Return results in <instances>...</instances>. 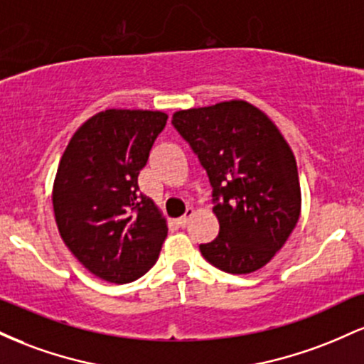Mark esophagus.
I'll use <instances>...</instances> for the list:
<instances>
[{"label": "esophagus", "mask_w": 364, "mask_h": 364, "mask_svg": "<svg viewBox=\"0 0 364 364\" xmlns=\"http://www.w3.org/2000/svg\"><path fill=\"white\" fill-rule=\"evenodd\" d=\"M193 215V208H186V214L183 217H179L178 219V225H181V228H185L188 224V220H190V217Z\"/></svg>", "instance_id": "esophagus-1"}]
</instances>
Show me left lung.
Returning <instances> with one entry per match:
<instances>
[{"mask_svg":"<svg viewBox=\"0 0 364 364\" xmlns=\"http://www.w3.org/2000/svg\"><path fill=\"white\" fill-rule=\"evenodd\" d=\"M173 127L207 171L219 235L200 245L228 274L262 269L301 214L294 154L274 121L246 101L176 111Z\"/></svg>","mask_w":364,"mask_h":364,"instance_id":"left-lung-1","label":"left lung"}]
</instances>
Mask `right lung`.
Masks as SVG:
<instances>
[{
	"instance_id": "add662e5",
	"label": "right lung",
	"mask_w": 364,
	"mask_h": 364,
	"mask_svg": "<svg viewBox=\"0 0 364 364\" xmlns=\"http://www.w3.org/2000/svg\"><path fill=\"white\" fill-rule=\"evenodd\" d=\"M168 121L161 111L106 109L75 132L58 166L53 208L78 262L102 281L127 284L156 263L168 225L139 174Z\"/></svg>"
}]
</instances>
